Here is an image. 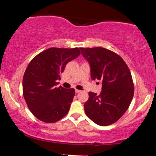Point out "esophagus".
<instances>
[{
    "mask_svg": "<svg viewBox=\"0 0 156 156\" xmlns=\"http://www.w3.org/2000/svg\"><path fill=\"white\" fill-rule=\"evenodd\" d=\"M80 92V90H79V89H76V93H79Z\"/></svg>",
    "mask_w": 156,
    "mask_h": 156,
    "instance_id": "34e87169",
    "label": "esophagus"
}]
</instances>
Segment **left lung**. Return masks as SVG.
<instances>
[{
	"instance_id": "left-lung-1",
	"label": "left lung",
	"mask_w": 156,
	"mask_h": 156,
	"mask_svg": "<svg viewBox=\"0 0 156 156\" xmlns=\"http://www.w3.org/2000/svg\"><path fill=\"white\" fill-rule=\"evenodd\" d=\"M80 49L90 64L92 79L102 82L99 95L89 92L84 104L86 114L98 125H112L120 119L133 99L134 85L129 68L121 56L106 48Z\"/></svg>"
}]
</instances>
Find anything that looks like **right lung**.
<instances>
[{"instance_id": "right-lung-1", "label": "right lung", "mask_w": 156, "mask_h": 156, "mask_svg": "<svg viewBox=\"0 0 156 156\" xmlns=\"http://www.w3.org/2000/svg\"><path fill=\"white\" fill-rule=\"evenodd\" d=\"M80 54L79 48H51L28 64L23 78V97L28 108L39 120L53 123L65 117L75 89L56 87L66 64Z\"/></svg>"}]
</instances>
